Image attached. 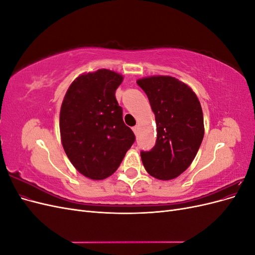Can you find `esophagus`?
<instances>
[{"label":"esophagus","instance_id":"34e87169","mask_svg":"<svg viewBox=\"0 0 255 255\" xmlns=\"http://www.w3.org/2000/svg\"><path fill=\"white\" fill-rule=\"evenodd\" d=\"M133 132L135 133V135H137V133H138V127H137V126H135V127L133 128Z\"/></svg>","mask_w":255,"mask_h":255}]
</instances>
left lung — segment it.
<instances>
[{"instance_id": "obj_1", "label": "left lung", "mask_w": 255, "mask_h": 255, "mask_svg": "<svg viewBox=\"0 0 255 255\" xmlns=\"http://www.w3.org/2000/svg\"><path fill=\"white\" fill-rule=\"evenodd\" d=\"M155 115L157 138L140 156L146 172L155 179H175L190 166L204 136L203 113L186 84L172 76H149L137 81Z\"/></svg>"}]
</instances>
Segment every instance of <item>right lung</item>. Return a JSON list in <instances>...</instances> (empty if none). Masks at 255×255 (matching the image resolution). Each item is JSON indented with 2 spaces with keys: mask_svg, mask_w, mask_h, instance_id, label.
<instances>
[{
  "mask_svg": "<svg viewBox=\"0 0 255 255\" xmlns=\"http://www.w3.org/2000/svg\"><path fill=\"white\" fill-rule=\"evenodd\" d=\"M123 76L107 69L76 78L61 104V143L76 170L91 180L112 175L135 141L122 119L116 89Z\"/></svg>",
  "mask_w": 255,
  "mask_h": 255,
  "instance_id": "obj_1",
  "label": "right lung"
}]
</instances>
